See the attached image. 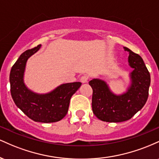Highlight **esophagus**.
Listing matches in <instances>:
<instances>
[{"label": "esophagus", "instance_id": "34e87169", "mask_svg": "<svg viewBox=\"0 0 159 159\" xmlns=\"http://www.w3.org/2000/svg\"><path fill=\"white\" fill-rule=\"evenodd\" d=\"M88 79H89L88 76H87V75H83V76H81V79H80V80H81V83L84 84V83H87V82L88 81Z\"/></svg>", "mask_w": 159, "mask_h": 159}]
</instances>
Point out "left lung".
<instances>
[{
	"mask_svg": "<svg viewBox=\"0 0 159 159\" xmlns=\"http://www.w3.org/2000/svg\"><path fill=\"white\" fill-rule=\"evenodd\" d=\"M129 65L133 70L129 74L130 84L126 91L116 94L107 84L99 78L89 82L93 88L92 109L96 117L108 123H120L131 119L144 106L149 96L150 75L141 57L126 47Z\"/></svg>",
	"mask_w": 159,
	"mask_h": 159,
	"instance_id": "left-lung-1",
	"label": "left lung"
}]
</instances>
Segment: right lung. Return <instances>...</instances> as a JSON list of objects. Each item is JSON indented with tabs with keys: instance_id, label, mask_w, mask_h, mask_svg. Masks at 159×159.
Returning a JSON list of instances; mask_svg holds the SVG:
<instances>
[{
	"instance_id": "obj_1",
	"label": "right lung",
	"mask_w": 159,
	"mask_h": 159,
	"mask_svg": "<svg viewBox=\"0 0 159 159\" xmlns=\"http://www.w3.org/2000/svg\"><path fill=\"white\" fill-rule=\"evenodd\" d=\"M41 48V45L25 51L12 66L10 74V92L14 102L30 119L39 123H54L68 112L70 98L81 87V82L58 86L47 93H36L27 88L24 81L27 60Z\"/></svg>"
}]
</instances>
